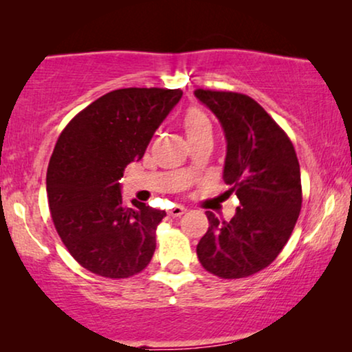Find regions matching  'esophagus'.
<instances>
[{"instance_id":"34e87169","label":"esophagus","mask_w":352,"mask_h":352,"mask_svg":"<svg viewBox=\"0 0 352 352\" xmlns=\"http://www.w3.org/2000/svg\"><path fill=\"white\" fill-rule=\"evenodd\" d=\"M186 211H187L186 206H182V205H175V206H173L171 210H168V214H170L171 218H177V216L184 214Z\"/></svg>"}]
</instances>
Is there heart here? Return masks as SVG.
Instances as JSON below:
<instances>
[{
    "label": "heart",
    "mask_w": 352,
    "mask_h": 352,
    "mask_svg": "<svg viewBox=\"0 0 352 352\" xmlns=\"http://www.w3.org/2000/svg\"><path fill=\"white\" fill-rule=\"evenodd\" d=\"M182 128H184L187 139H194L204 133H211V122L204 110L190 107L186 110L182 117Z\"/></svg>",
    "instance_id": "b5f03b06"
}]
</instances>
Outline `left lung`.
<instances>
[{
    "label": "left lung",
    "instance_id": "obj_1",
    "mask_svg": "<svg viewBox=\"0 0 352 352\" xmlns=\"http://www.w3.org/2000/svg\"><path fill=\"white\" fill-rule=\"evenodd\" d=\"M194 94L223 126V179L240 201L230 221L206 211L210 226L197 256L221 278L248 277L267 267L290 239L302 201L300 163L285 131L254 99L230 91Z\"/></svg>",
    "mask_w": 352,
    "mask_h": 352
}]
</instances>
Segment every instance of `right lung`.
I'll list each match as a JSON object with an SVG mask.
<instances>
[{
  "mask_svg": "<svg viewBox=\"0 0 352 352\" xmlns=\"http://www.w3.org/2000/svg\"><path fill=\"white\" fill-rule=\"evenodd\" d=\"M181 98V89L110 91L57 139L46 175L51 218L69 253L93 274L126 278L151 263L166 213L138 200L124 204L118 181Z\"/></svg>",
  "mask_w": 352,
  "mask_h": 352,
  "instance_id": "add662e5",
  "label": "right lung"
}]
</instances>
